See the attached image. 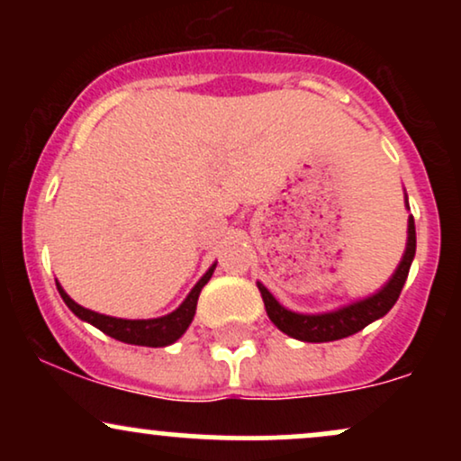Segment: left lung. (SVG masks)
I'll use <instances>...</instances> for the list:
<instances>
[{"label": "left lung", "mask_w": 461, "mask_h": 461, "mask_svg": "<svg viewBox=\"0 0 461 461\" xmlns=\"http://www.w3.org/2000/svg\"><path fill=\"white\" fill-rule=\"evenodd\" d=\"M416 253V227H414V216H410V225H407V249L405 256L401 260L399 268L393 275L388 284L379 290L373 297L357 301V303L347 305V308L330 312V314H294V312L282 308V305L275 301V297L264 288L262 284H258L260 288L264 308H267L268 319H271L277 330H282L288 336L297 338L303 342H331L340 340V338L353 336V333L362 331L368 322L382 319L384 314H388L390 308L399 299L401 290H403L407 273H410L411 260H414Z\"/></svg>", "instance_id": "1"}]
</instances>
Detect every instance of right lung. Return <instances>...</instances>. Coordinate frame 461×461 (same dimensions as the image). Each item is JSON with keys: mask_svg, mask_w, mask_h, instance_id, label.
<instances>
[{"mask_svg": "<svg viewBox=\"0 0 461 461\" xmlns=\"http://www.w3.org/2000/svg\"><path fill=\"white\" fill-rule=\"evenodd\" d=\"M214 267L216 264H212V268L199 279L197 285L190 290V294L184 299V303L179 305L176 312H171V314L167 316H160V319H147V321H128V319H114V316L97 314V312L77 305L76 301L68 297L65 290L60 288V284L56 282V285L62 301L68 305V310H71L77 319L91 322V325L97 327V330H102L105 336L114 338V340H121V342H128V345L167 347V345H173V342H176L177 338L188 330L190 321H193L194 316V310H197V299H199L201 288L210 282V277H212L214 273Z\"/></svg>", "mask_w": 461, "mask_h": 461, "instance_id": "add662e5", "label": "right lung"}]
</instances>
